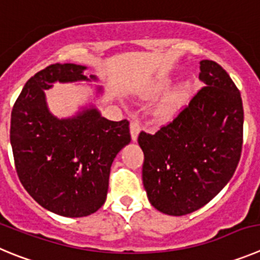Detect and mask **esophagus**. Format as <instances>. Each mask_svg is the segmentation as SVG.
<instances>
[{
    "label": "esophagus",
    "mask_w": 260,
    "mask_h": 260,
    "mask_svg": "<svg viewBox=\"0 0 260 260\" xmlns=\"http://www.w3.org/2000/svg\"><path fill=\"white\" fill-rule=\"evenodd\" d=\"M130 133H132V139L135 142V140L138 139V135H139V133H140L139 121L133 120L132 122H130Z\"/></svg>",
    "instance_id": "esophagus-1"
}]
</instances>
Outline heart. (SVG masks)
<instances>
[{"label": "heart", "mask_w": 260, "mask_h": 260, "mask_svg": "<svg viewBox=\"0 0 260 260\" xmlns=\"http://www.w3.org/2000/svg\"><path fill=\"white\" fill-rule=\"evenodd\" d=\"M190 94L189 83H183L174 92L164 99L156 108V117L159 121H169L180 111Z\"/></svg>", "instance_id": "heart-1"}]
</instances>
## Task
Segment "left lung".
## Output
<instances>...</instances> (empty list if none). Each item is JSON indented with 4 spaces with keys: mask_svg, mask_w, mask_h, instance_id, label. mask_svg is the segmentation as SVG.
I'll use <instances>...</instances> for the list:
<instances>
[{
    "mask_svg": "<svg viewBox=\"0 0 260 260\" xmlns=\"http://www.w3.org/2000/svg\"><path fill=\"white\" fill-rule=\"evenodd\" d=\"M201 87L156 134L140 132L143 184L153 208L180 216L199 210L230 182L244 137L241 94L213 60L200 61Z\"/></svg>",
    "mask_w": 260,
    "mask_h": 260,
    "instance_id": "8db88e82",
    "label": "left lung"
}]
</instances>
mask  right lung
Wrapping results in <instances>:
<instances>
[{
    "label": "right lung",
    "mask_w": 260,
    "mask_h": 260,
    "mask_svg": "<svg viewBox=\"0 0 260 260\" xmlns=\"http://www.w3.org/2000/svg\"><path fill=\"white\" fill-rule=\"evenodd\" d=\"M85 70L72 63L46 67L27 81L11 112L10 142L19 180L42 208L70 218L102 208L112 162L132 140L127 120L109 121L95 108L67 120L49 112L45 90L55 81H89Z\"/></svg>",
    "instance_id": "obj_1"
}]
</instances>
